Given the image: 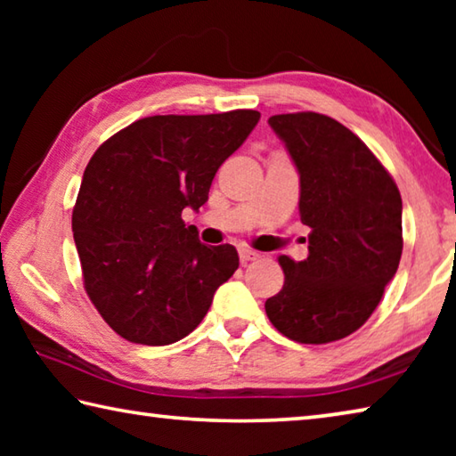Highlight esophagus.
<instances>
[{"instance_id":"1","label":"esophagus","mask_w":456,"mask_h":456,"mask_svg":"<svg viewBox=\"0 0 456 456\" xmlns=\"http://www.w3.org/2000/svg\"><path fill=\"white\" fill-rule=\"evenodd\" d=\"M261 257V253L253 251V249H247V247H241L239 249V259H241V264H249V261H257Z\"/></svg>"}]
</instances>
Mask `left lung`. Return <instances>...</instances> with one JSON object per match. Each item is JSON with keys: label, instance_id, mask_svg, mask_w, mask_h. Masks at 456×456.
<instances>
[{"label": "left lung", "instance_id": "8db88e82", "mask_svg": "<svg viewBox=\"0 0 456 456\" xmlns=\"http://www.w3.org/2000/svg\"><path fill=\"white\" fill-rule=\"evenodd\" d=\"M299 173L310 256L280 257L285 281L265 302L269 322L299 344L350 336L380 304L403 256V199L372 151L318 112L267 120Z\"/></svg>", "mask_w": 456, "mask_h": 456}]
</instances>
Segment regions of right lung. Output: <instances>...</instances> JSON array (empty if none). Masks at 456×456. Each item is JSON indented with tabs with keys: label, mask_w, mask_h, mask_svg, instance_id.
Wrapping results in <instances>:
<instances>
[{
	"label": "right lung",
	"mask_w": 456,
	"mask_h": 456,
	"mask_svg": "<svg viewBox=\"0 0 456 456\" xmlns=\"http://www.w3.org/2000/svg\"><path fill=\"white\" fill-rule=\"evenodd\" d=\"M257 110L149 117L92 154L72 213L84 289L118 336L179 342L239 267L233 245H203L183 209L209 199L219 167L259 122Z\"/></svg>",
	"instance_id": "obj_1"
}]
</instances>
